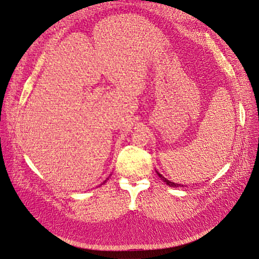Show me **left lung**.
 Listing matches in <instances>:
<instances>
[{"mask_svg":"<svg viewBox=\"0 0 259 259\" xmlns=\"http://www.w3.org/2000/svg\"><path fill=\"white\" fill-rule=\"evenodd\" d=\"M157 174H158L159 177H160V178H161V179L164 181V183H166L168 186H170V187H179V186H181V185H179V184H175V183H172V181H169L167 178H164L163 176H162V175H160L159 172H157Z\"/></svg>","mask_w":259,"mask_h":259,"instance_id":"1","label":"left lung"}]
</instances>
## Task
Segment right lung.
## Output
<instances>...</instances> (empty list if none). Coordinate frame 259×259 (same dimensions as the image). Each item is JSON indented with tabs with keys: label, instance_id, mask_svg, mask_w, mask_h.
Listing matches in <instances>:
<instances>
[{
	"label": "right lung",
	"instance_id": "1",
	"mask_svg": "<svg viewBox=\"0 0 259 259\" xmlns=\"http://www.w3.org/2000/svg\"><path fill=\"white\" fill-rule=\"evenodd\" d=\"M106 181H107V180H106ZM106 181H104V183H106Z\"/></svg>",
	"mask_w": 259,
	"mask_h": 259
}]
</instances>
